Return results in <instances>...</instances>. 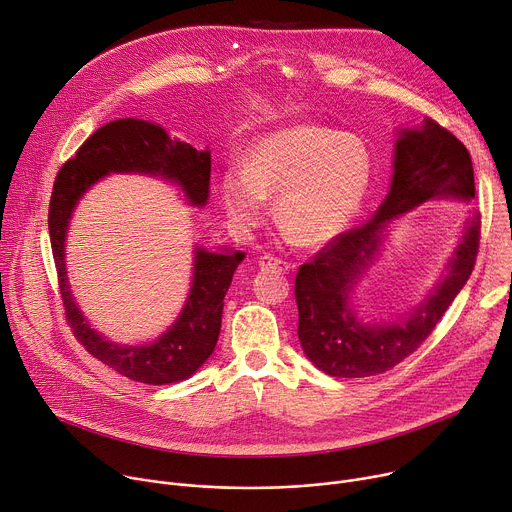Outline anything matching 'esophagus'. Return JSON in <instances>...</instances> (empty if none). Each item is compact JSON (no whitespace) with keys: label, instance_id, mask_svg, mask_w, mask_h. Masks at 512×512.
Segmentation results:
<instances>
[{"label":"esophagus","instance_id":"34e87169","mask_svg":"<svg viewBox=\"0 0 512 512\" xmlns=\"http://www.w3.org/2000/svg\"><path fill=\"white\" fill-rule=\"evenodd\" d=\"M259 267L265 269V271H277V273H288L290 271V263L282 257L277 255H271V253H265L259 257Z\"/></svg>","mask_w":512,"mask_h":512}]
</instances>
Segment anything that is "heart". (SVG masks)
Returning <instances> with one entry per match:
<instances>
[{"label":"heart","mask_w":512,"mask_h":512,"mask_svg":"<svg viewBox=\"0 0 512 512\" xmlns=\"http://www.w3.org/2000/svg\"><path fill=\"white\" fill-rule=\"evenodd\" d=\"M376 161L357 134L322 124H294L267 132L249 149L245 169L226 171L220 183L226 214L245 228L275 216L286 235L306 247L337 239L359 214Z\"/></svg>","instance_id":"b5f03b06"}]
</instances>
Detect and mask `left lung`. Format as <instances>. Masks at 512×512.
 Returning <instances> with one entry per match:
<instances>
[{"label":"left lung","mask_w":512,"mask_h":512,"mask_svg":"<svg viewBox=\"0 0 512 512\" xmlns=\"http://www.w3.org/2000/svg\"><path fill=\"white\" fill-rule=\"evenodd\" d=\"M439 196L472 200L474 167L468 149L439 122L402 130L396 141L392 188L376 216L324 245L296 275L298 337L308 359L333 378L378 376L414 353L466 286L480 249V216L459 243L449 275L435 294L402 322L363 324L347 306L361 269L374 259L386 222Z\"/></svg>","instance_id":"obj_1"}]
</instances>
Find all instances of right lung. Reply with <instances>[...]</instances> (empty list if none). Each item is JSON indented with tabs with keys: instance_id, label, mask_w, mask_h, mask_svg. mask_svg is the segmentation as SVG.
Segmentation results:
<instances>
[{
	"instance_id": "1",
	"label": "right lung",
	"mask_w": 512,
	"mask_h": 512,
	"mask_svg": "<svg viewBox=\"0 0 512 512\" xmlns=\"http://www.w3.org/2000/svg\"><path fill=\"white\" fill-rule=\"evenodd\" d=\"M210 153L169 138L147 120L122 118L98 128L57 173L49 204V235L59 294L67 324L87 353L128 380L163 386L190 378L212 355L222 322L224 296L243 253L196 251L194 284L173 327L149 347H122L89 327L73 302L65 271V235L71 212L83 192L108 173H153L177 181L192 204L204 206L210 185Z\"/></svg>"
}]
</instances>
